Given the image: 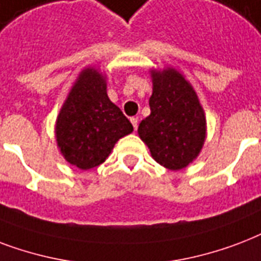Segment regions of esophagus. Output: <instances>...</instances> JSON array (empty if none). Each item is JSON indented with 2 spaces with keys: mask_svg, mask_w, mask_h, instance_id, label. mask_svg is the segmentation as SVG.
Wrapping results in <instances>:
<instances>
[{
  "mask_svg": "<svg viewBox=\"0 0 261 261\" xmlns=\"http://www.w3.org/2000/svg\"><path fill=\"white\" fill-rule=\"evenodd\" d=\"M130 122H132L135 130H137V126H139V118H137V117H132V118H130Z\"/></svg>",
  "mask_w": 261,
  "mask_h": 261,
  "instance_id": "esophagus-1",
  "label": "esophagus"
}]
</instances>
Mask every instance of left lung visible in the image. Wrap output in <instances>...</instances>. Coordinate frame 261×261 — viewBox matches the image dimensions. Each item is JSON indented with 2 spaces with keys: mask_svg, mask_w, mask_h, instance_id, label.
Instances as JSON below:
<instances>
[{
  "mask_svg": "<svg viewBox=\"0 0 261 261\" xmlns=\"http://www.w3.org/2000/svg\"><path fill=\"white\" fill-rule=\"evenodd\" d=\"M149 114L139 125V136L152 158L170 170L187 167L205 139V117L197 95L174 69L152 72Z\"/></svg>",
  "mask_w": 261,
  "mask_h": 261,
  "instance_id": "1",
  "label": "left lung"
}]
</instances>
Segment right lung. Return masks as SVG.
I'll list each match as a JSON object with an SVG mask.
<instances>
[{
  "label": "right lung",
  "instance_id": "obj_1",
  "mask_svg": "<svg viewBox=\"0 0 261 261\" xmlns=\"http://www.w3.org/2000/svg\"><path fill=\"white\" fill-rule=\"evenodd\" d=\"M132 130L109 99L105 77L95 69L83 70L57 118L56 136L64 158L82 170L99 166L118 139Z\"/></svg>",
  "mask_w": 261,
  "mask_h": 261
}]
</instances>
